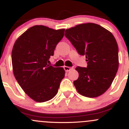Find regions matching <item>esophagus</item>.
<instances>
[{"mask_svg": "<svg viewBox=\"0 0 129 129\" xmlns=\"http://www.w3.org/2000/svg\"><path fill=\"white\" fill-rule=\"evenodd\" d=\"M63 69H64L65 71H66V72H69V71H70V70H72V69H73V67H67V66H64V67H63Z\"/></svg>", "mask_w": 129, "mask_h": 129, "instance_id": "34e87169", "label": "esophagus"}]
</instances>
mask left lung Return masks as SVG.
<instances>
[{
	"label": "left lung",
	"mask_w": 129,
	"mask_h": 129,
	"mask_svg": "<svg viewBox=\"0 0 129 129\" xmlns=\"http://www.w3.org/2000/svg\"><path fill=\"white\" fill-rule=\"evenodd\" d=\"M65 36L87 62V67L75 69L79 77L73 84L77 91L90 98L101 95L111 85L118 69V46L114 37L94 23L68 29Z\"/></svg>",
	"instance_id": "8db88e82"
}]
</instances>
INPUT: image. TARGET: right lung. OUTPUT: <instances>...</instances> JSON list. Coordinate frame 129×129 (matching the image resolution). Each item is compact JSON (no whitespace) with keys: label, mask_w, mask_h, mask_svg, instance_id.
Masks as SVG:
<instances>
[{"label":"right lung","mask_w":129,"mask_h":129,"mask_svg":"<svg viewBox=\"0 0 129 129\" xmlns=\"http://www.w3.org/2000/svg\"><path fill=\"white\" fill-rule=\"evenodd\" d=\"M64 31L34 25L14 44L12 53L14 75L25 94L35 102H45L53 99L64 78L63 68L48 65Z\"/></svg>","instance_id":"add662e5"}]
</instances>
